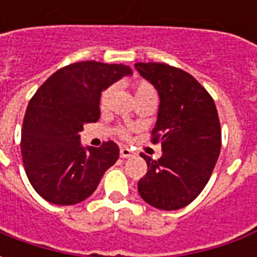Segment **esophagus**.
I'll list each match as a JSON object with an SVG mask.
<instances>
[{"label":"esophagus","instance_id":"34e87169","mask_svg":"<svg viewBox=\"0 0 257 257\" xmlns=\"http://www.w3.org/2000/svg\"><path fill=\"white\" fill-rule=\"evenodd\" d=\"M119 156H121V158H129V157H134L135 153L131 149H128V147H121Z\"/></svg>","mask_w":257,"mask_h":257}]
</instances>
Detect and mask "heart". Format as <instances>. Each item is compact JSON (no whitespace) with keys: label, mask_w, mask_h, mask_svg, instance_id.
I'll list each match as a JSON object with an SVG mask.
<instances>
[{"label":"heart","mask_w":257,"mask_h":257,"mask_svg":"<svg viewBox=\"0 0 257 257\" xmlns=\"http://www.w3.org/2000/svg\"><path fill=\"white\" fill-rule=\"evenodd\" d=\"M135 88V95H136V99H139L142 96L147 95H156V90L153 88V85L149 84L147 81H136L134 84ZM112 96V88H106V89L101 92L100 99H99V106H100L101 110H106L107 107L110 106V101H111ZM118 134L121 136H126V131L123 128L118 129Z\"/></svg>","instance_id":"b5f03b06"}]
</instances>
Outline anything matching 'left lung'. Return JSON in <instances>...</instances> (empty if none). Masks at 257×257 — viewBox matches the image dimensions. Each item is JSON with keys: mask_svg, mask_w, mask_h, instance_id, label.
Wrapping results in <instances>:
<instances>
[{"mask_svg": "<svg viewBox=\"0 0 257 257\" xmlns=\"http://www.w3.org/2000/svg\"><path fill=\"white\" fill-rule=\"evenodd\" d=\"M135 67L160 95L151 142L162 147L158 160L140 154L147 162V173L138 190L157 209H180L204 190L220 154L215 101L193 75L180 68L165 63H136Z\"/></svg>", "mask_w": 257, "mask_h": 257, "instance_id": "8db88e82", "label": "left lung"}]
</instances>
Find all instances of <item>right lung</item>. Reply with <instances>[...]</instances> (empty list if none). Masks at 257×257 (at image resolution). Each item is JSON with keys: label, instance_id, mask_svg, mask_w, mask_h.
I'll return each instance as SVG.
<instances>
[{"label": "right lung", "instance_id": "add662e5", "mask_svg": "<svg viewBox=\"0 0 257 257\" xmlns=\"http://www.w3.org/2000/svg\"><path fill=\"white\" fill-rule=\"evenodd\" d=\"M132 70L125 64L78 62L53 73L26 110L20 150L26 175L37 193L55 205L86 199L119 157L114 142L82 147L84 123L100 117L101 90Z\"/></svg>", "mask_w": 257, "mask_h": 257}]
</instances>
